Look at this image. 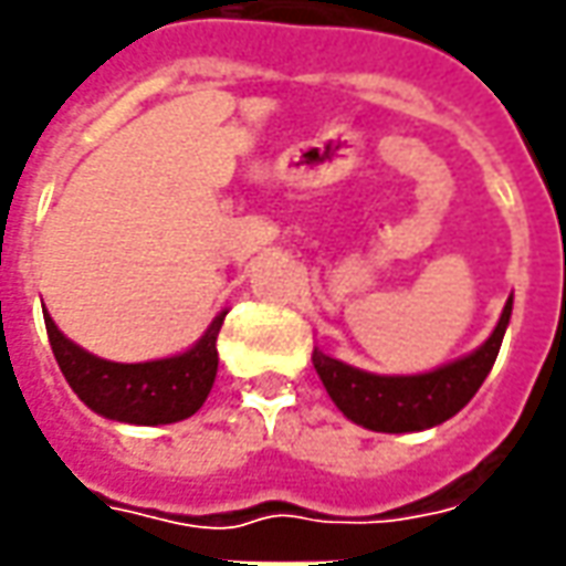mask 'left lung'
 <instances>
[{
	"instance_id": "8db88e82",
	"label": "left lung",
	"mask_w": 566,
	"mask_h": 566,
	"mask_svg": "<svg viewBox=\"0 0 566 566\" xmlns=\"http://www.w3.org/2000/svg\"><path fill=\"white\" fill-rule=\"evenodd\" d=\"M511 305H514V298L504 302L502 317L492 329V336L476 352H470L458 361L442 364L436 370H427V374H411V377L367 374L361 367L336 361L317 348H314L311 361H314L317 377L324 380L329 398L352 423L367 427L374 433L430 430L436 423H446L449 417L458 415L483 386L492 364L499 358L504 329L511 321Z\"/></svg>"
}]
</instances>
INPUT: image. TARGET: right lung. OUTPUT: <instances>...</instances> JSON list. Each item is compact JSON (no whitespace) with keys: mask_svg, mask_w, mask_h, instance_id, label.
I'll list each match as a JSON object with an SVG mask.
<instances>
[{"mask_svg":"<svg viewBox=\"0 0 566 566\" xmlns=\"http://www.w3.org/2000/svg\"><path fill=\"white\" fill-rule=\"evenodd\" d=\"M43 317L52 355L62 367L67 386L90 411L108 420L139 423V427L186 420L202 408L218 377V333L227 311L211 321L202 339L186 348L184 355L139 364L96 358L77 343H71L55 327L49 311H43Z\"/></svg>","mask_w":566,"mask_h":566,"instance_id":"obj_1","label":"right lung"}]
</instances>
